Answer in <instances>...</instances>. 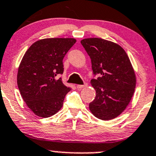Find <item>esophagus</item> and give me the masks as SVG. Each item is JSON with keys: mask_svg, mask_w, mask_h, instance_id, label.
I'll use <instances>...</instances> for the list:
<instances>
[{"mask_svg": "<svg viewBox=\"0 0 156 156\" xmlns=\"http://www.w3.org/2000/svg\"><path fill=\"white\" fill-rule=\"evenodd\" d=\"M87 87V83H85L83 85H77V88L78 89H82V88H84V87Z\"/></svg>", "mask_w": 156, "mask_h": 156, "instance_id": "obj_1", "label": "esophagus"}]
</instances>
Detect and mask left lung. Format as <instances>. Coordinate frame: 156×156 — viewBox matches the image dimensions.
Returning a JSON list of instances; mask_svg holds the SVG:
<instances>
[{
    "label": "left lung",
    "instance_id": "left-lung-1",
    "mask_svg": "<svg viewBox=\"0 0 156 156\" xmlns=\"http://www.w3.org/2000/svg\"><path fill=\"white\" fill-rule=\"evenodd\" d=\"M81 43L91 59L94 75H100L91 80L96 96L89 105L90 112L101 120L113 119L124 112L136 89V77L130 60L114 42L92 37Z\"/></svg>",
    "mask_w": 156,
    "mask_h": 156
}]
</instances>
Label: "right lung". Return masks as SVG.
<instances>
[{
    "label": "right lung",
    "instance_id": "obj_1",
    "mask_svg": "<svg viewBox=\"0 0 156 156\" xmlns=\"http://www.w3.org/2000/svg\"><path fill=\"white\" fill-rule=\"evenodd\" d=\"M75 38H44L25 52L18 67L17 83L27 107L39 117L48 118L61 109L71 88L63 83V59Z\"/></svg>",
    "mask_w": 156,
    "mask_h": 156
}]
</instances>
